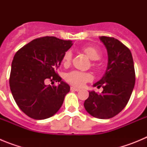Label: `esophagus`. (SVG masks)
<instances>
[{"instance_id":"1","label":"esophagus","mask_w":147,"mask_h":147,"mask_svg":"<svg viewBox=\"0 0 147 147\" xmlns=\"http://www.w3.org/2000/svg\"><path fill=\"white\" fill-rule=\"evenodd\" d=\"M71 90H73V91H80V89H79V88H74V87H71Z\"/></svg>"}]
</instances>
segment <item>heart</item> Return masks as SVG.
Wrapping results in <instances>:
<instances>
[{
	"instance_id": "b5f03b06",
	"label": "heart",
	"mask_w": 147,
	"mask_h": 147,
	"mask_svg": "<svg viewBox=\"0 0 147 147\" xmlns=\"http://www.w3.org/2000/svg\"><path fill=\"white\" fill-rule=\"evenodd\" d=\"M83 51L86 54L91 60H97L100 57L99 51L93 46H85L83 48ZM72 59V52L67 51L63 55L62 62L65 66H68L71 64ZM93 76L88 72H82L79 71H72L67 74L65 80L67 82L76 87H82L85 83L91 81Z\"/></svg>"
}]
</instances>
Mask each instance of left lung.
<instances>
[{"label":"left lung","instance_id":"8db88e82","mask_svg":"<svg viewBox=\"0 0 147 147\" xmlns=\"http://www.w3.org/2000/svg\"><path fill=\"white\" fill-rule=\"evenodd\" d=\"M107 49V70L93 87L102 86V93L89 91L85 101L87 112L97 119H108L119 114L129 102L136 82V74L131 51L117 39L99 37Z\"/></svg>","mask_w":147,"mask_h":147}]
</instances>
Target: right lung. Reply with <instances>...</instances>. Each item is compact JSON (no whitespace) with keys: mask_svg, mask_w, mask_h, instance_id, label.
<instances>
[{"mask_svg":"<svg viewBox=\"0 0 147 147\" xmlns=\"http://www.w3.org/2000/svg\"><path fill=\"white\" fill-rule=\"evenodd\" d=\"M71 40L55 37L35 39L17 51L11 63L9 86L13 98L26 115L36 120L56 114L64 102L70 86L57 74ZM58 81L57 86L45 82Z\"/></svg>","mask_w":147,"mask_h":147,"instance_id":"1","label":"right lung"}]
</instances>
